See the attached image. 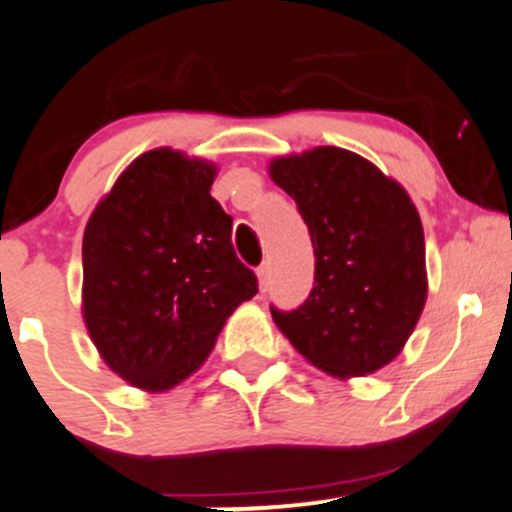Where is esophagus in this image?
I'll use <instances>...</instances> for the list:
<instances>
[{
	"mask_svg": "<svg viewBox=\"0 0 512 512\" xmlns=\"http://www.w3.org/2000/svg\"><path fill=\"white\" fill-rule=\"evenodd\" d=\"M256 276H258V286H261V291H266L268 283H271V266H268V263H261V266L256 268Z\"/></svg>",
	"mask_w": 512,
	"mask_h": 512,
	"instance_id": "34e87169",
	"label": "esophagus"
}]
</instances>
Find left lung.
Segmentation results:
<instances>
[{"mask_svg": "<svg viewBox=\"0 0 512 512\" xmlns=\"http://www.w3.org/2000/svg\"><path fill=\"white\" fill-rule=\"evenodd\" d=\"M271 179L296 201L316 276L296 311L271 316L306 361L366 376L401 353L428 296L421 216L398 181L338 146L281 156Z\"/></svg>", "mask_w": 512, "mask_h": 512, "instance_id": "obj_1", "label": "left lung"}]
</instances>
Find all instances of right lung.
Listing matches in <instances>:
<instances>
[{
	"label": "right lung",
	"mask_w": 512,
	"mask_h": 512,
	"mask_svg": "<svg viewBox=\"0 0 512 512\" xmlns=\"http://www.w3.org/2000/svg\"><path fill=\"white\" fill-rule=\"evenodd\" d=\"M216 166L181 151L141 154L84 231L82 313L106 366L159 393L199 371L226 318L258 293L236 258Z\"/></svg>",
	"instance_id": "add662e5"
}]
</instances>
